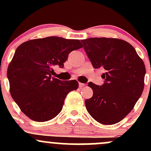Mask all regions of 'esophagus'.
Segmentation results:
<instances>
[{"mask_svg":"<svg viewBox=\"0 0 151 151\" xmlns=\"http://www.w3.org/2000/svg\"><path fill=\"white\" fill-rule=\"evenodd\" d=\"M84 86H85V84H83V83H80V82L79 83V87H80V88H82V87H84Z\"/></svg>","mask_w":151,"mask_h":151,"instance_id":"esophagus-1","label":"esophagus"}]
</instances>
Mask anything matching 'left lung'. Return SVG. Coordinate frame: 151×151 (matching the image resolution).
I'll list each match as a JSON object with an SVG mask.
<instances>
[{
  "mask_svg": "<svg viewBox=\"0 0 151 151\" xmlns=\"http://www.w3.org/2000/svg\"><path fill=\"white\" fill-rule=\"evenodd\" d=\"M81 42L93 68L105 70L103 85L88 84L93 96L85 100L86 110L100 124H117L131 111L143 93L144 62L135 48L123 40L91 37Z\"/></svg>",
  "mask_w": 151,
  "mask_h": 151,
  "instance_id": "left-lung-1",
  "label": "left lung"
}]
</instances>
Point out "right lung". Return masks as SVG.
Here are the masks:
<instances>
[{"instance_id": "add662e5", "label": "right lung", "mask_w": 151, "mask_h": 151, "mask_svg": "<svg viewBox=\"0 0 151 151\" xmlns=\"http://www.w3.org/2000/svg\"><path fill=\"white\" fill-rule=\"evenodd\" d=\"M82 47L79 40L55 36L31 40L18 47L7 76L12 98L22 113L37 122L60 114L67 95L77 89L79 83L53 77V67H63L69 54Z\"/></svg>"}]
</instances>
